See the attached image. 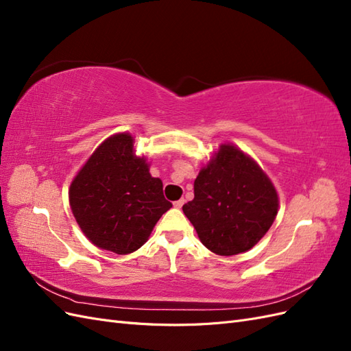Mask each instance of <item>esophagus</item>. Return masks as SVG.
Segmentation results:
<instances>
[{
	"label": "esophagus",
	"mask_w": 351,
	"mask_h": 351,
	"mask_svg": "<svg viewBox=\"0 0 351 351\" xmlns=\"http://www.w3.org/2000/svg\"><path fill=\"white\" fill-rule=\"evenodd\" d=\"M183 204H184V199H180V200H176L174 202V208H177V209H180L183 206Z\"/></svg>",
	"instance_id": "esophagus-1"
}]
</instances>
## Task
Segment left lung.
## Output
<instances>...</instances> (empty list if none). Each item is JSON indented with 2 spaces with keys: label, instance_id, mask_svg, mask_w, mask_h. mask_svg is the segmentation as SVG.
<instances>
[{
  "label": "left lung",
  "instance_id": "1",
  "mask_svg": "<svg viewBox=\"0 0 351 351\" xmlns=\"http://www.w3.org/2000/svg\"><path fill=\"white\" fill-rule=\"evenodd\" d=\"M184 215L210 252L232 256L252 249L278 212V195L253 159L232 145H221L195 180V199Z\"/></svg>",
  "mask_w": 351,
  "mask_h": 351
}]
</instances>
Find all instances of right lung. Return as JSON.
Returning a JSON list of instances; mask_svg holds the SVG:
<instances>
[{
    "label": "right lung",
    "mask_w": 351,
    "mask_h": 351,
    "mask_svg": "<svg viewBox=\"0 0 351 351\" xmlns=\"http://www.w3.org/2000/svg\"><path fill=\"white\" fill-rule=\"evenodd\" d=\"M133 143L129 133L104 141L69 190L73 215L84 236L117 254L142 247L158 219L173 206L146 159L134 155Z\"/></svg>",
    "instance_id": "add662e5"
}]
</instances>
